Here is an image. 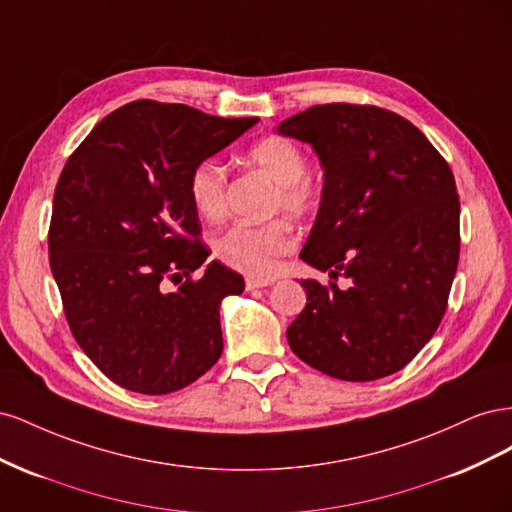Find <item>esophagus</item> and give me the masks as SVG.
Segmentation results:
<instances>
[{
  "instance_id": "obj_1",
  "label": "esophagus",
  "mask_w": 512,
  "mask_h": 512,
  "mask_svg": "<svg viewBox=\"0 0 512 512\" xmlns=\"http://www.w3.org/2000/svg\"><path fill=\"white\" fill-rule=\"evenodd\" d=\"M275 280L273 277H269V280H256V277H247L245 280V286L247 290H254V288H265V286H271Z\"/></svg>"
}]
</instances>
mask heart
<instances>
[{
    "instance_id": "b5f03b06",
    "label": "heart",
    "mask_w": 512,
    "mask_h": 512,
    "mask_svg": "<svg viewBox=\"0 0 512 512\" xmlns=\"http://www.w3.org/2000/svg\"><path fill=\"white\" fill-rule=\"evenodd\" d=\"M247 160L271 177L275 194L271 211H284L294 220H303L318 205V190L307 175V156L299 145L284 136H269L256 143ZM226 166L207 158L198 162L188 181L192 205L200 218L220 222L226 213ZM294 250V235L282 220L250 226L235 224L213 241V254L222 265L256 280H269L280 267V258Z\"/></svg>"
}]
</instances>
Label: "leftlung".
Masks as SVG:
<instances>
[{"mask_svg": "<svg viewBox=\"0 0 512 512\" xmlns=\"http://www.w3.org/2000/svg\"><path fill=\"white\" fill-rule=\"evenodd\" d=\"M277 132L309 143L324 168L301 258L348 288L301 280L292 352L331 378L391 376L446 312L459 262V196L451 166L408 119L380 106L318 104Z\"/></svg>", "mask_w": 512, "mask_h": 512, "instance_id": "left-lung-1", "label": "left lung"}]
</instances>
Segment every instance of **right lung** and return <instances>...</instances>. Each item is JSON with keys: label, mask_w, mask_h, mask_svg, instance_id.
<instances>
[{"label": "right lung", "mask_w": 512, "mask_h": 512, "mask_svg": "<svg viewBox=\"0 0 512 512\" xmlns=\"http://www.w3.org/2000/svg\"><path fill=\"white\" fill-rule=\"evenodd\" d=\"M256 121L136 100L106 115L61 170L51 271L76 344L123 389L173 393L220 359V303L245 282L218 260L192 280L211 252L188 181Z\"/></svg>", "instance_id": "add662e5"}]
</instances>
